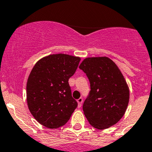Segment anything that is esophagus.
Returning a JSON list of instances; mask_svg holds the SVG:
<instances>
[{"mask_svg": "<svg viewBox=\"0 0 152 152\" xmlns=\"http://www.w3.org/2000/svg\"><path fill=\"white\" fill-rule=\"evenodd\" d=\"M77 102H78V106H79V107H81V106H82V104H83V98H82V97L79 98L77 100Z\"/></svg>", "mask_w": 152, "mask_h": 152, "instance_id": "34e87169", "label": "esophagus"}]
</instances>
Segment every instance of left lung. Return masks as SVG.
Masks as SVG:
<instances>
[{"label":"left lung","instance_id":"8db88e82","mask_svg":"<svg viewBox=\"0 0 152 152\" xmlns=\"http://www.w3.org/2000/svg\"><path fill=\"white\" fill-rule=\"evenodd\" d=\"M79 69L90 82L89 95L83 103V112L92 127L109 128L123 117L127 108L130 91L117 65L107 57L84 59Z\"/></svg>","mask_w":152,"mask_h":152}]
</instances>
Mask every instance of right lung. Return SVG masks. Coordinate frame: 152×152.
I'll use <instances>...</instances> for the list:
<instances>
[{"label": "right lung", "instance_id": "1", "mask_svg": "<svg viewBox=\"0 0 152 152\" xmlns=\"http://www.w3.org/2000/svg\"><path fill=\"white\" fill-rule=\"evenodd\" d=\"M81 58L66 54L44 57L35 64L27 82L28 109L37 121L48 128L64 125L77 107L68 80Z\"/></svg>", "mask_w": 152, "mask_h": 152}]
</instances>
